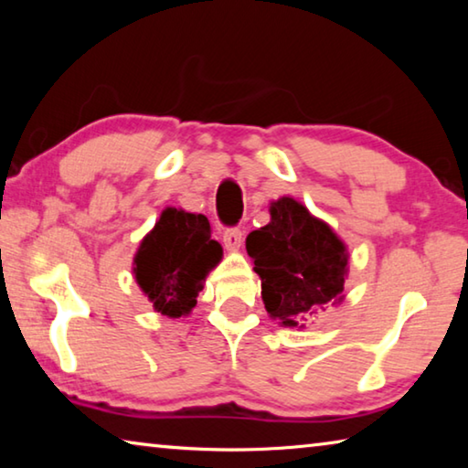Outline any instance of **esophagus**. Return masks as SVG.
I'll use <instances>...</instances> for the list:
<instances>
[{
	"mask_svg": "<svg viewBox=\"0 0 468 468\" xmlns=\"http://www.w3.org/2000/svg\"><path fill=\"white\" fill-rule=\"evenodd\" d=\"M223 241H225V248L227 250H239L241 248V241H243V231L237 227L231 229H225L223 231Z\"/></svg>",
	"mask_w": 468,
	"mask_h": 468,
	"instance_id": "34e87169",
	"label": "esophagus"
}]
</instances>
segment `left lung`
<instances>
[{"mask_svg":"<svg viewBox=\"0 0 468 468\" xmlns=\"http://www.w3.org/2000/svg\"><path fill=\"white\" fill-rule=\"evenodd\" d=\"M245 248L262 279L266 312L282 326L303 328L328 303L340 301L345 243L292 197L272 202L271 223L251 231Z\"/></svg>","mask_w":468,"mask_h":468,"instance_id":"obj_1","label":"left lung"}]
</instances>
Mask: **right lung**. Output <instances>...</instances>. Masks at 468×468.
<instances>
[{
    "label": "right lung",
    "instance_id": "right-lung-1",
    "mask_svg": "<svg viewBox=\"0 0 468 468\" xmlns=\"http://www.w3.org/2000/svg\"><path fill=\"white\" fill-rule=\"evenodd\" d=\"M223 248L210 237L204 215L167 208L133 258V274L153 307L169 318L187 315L210 268L218 264Z\"/></svg>",
    "mask_w": 468,
    "mask_h": 468
}]
</instances>
